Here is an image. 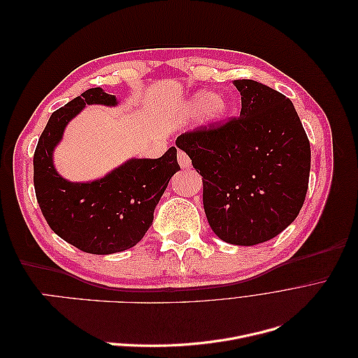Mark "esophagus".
Wrapping results in <instances>:
<instances>
[{
    "label": "esophagus",
    "mask_w": 358,
    "mask_h": 358,
    "mask_svg": "<svg viewBox=\"0 0 358 358\" xmlns=\"http://www.w3.org/2000/svg\"><path fill=\"white\" fill-rule=\"evenodd\" d=\"M178 161H179V166L182 169H191V159L185 152H182V150H179L178 152Z\"/></svg>",
    "instance_id": "esophagus-1"
}]
</instances>
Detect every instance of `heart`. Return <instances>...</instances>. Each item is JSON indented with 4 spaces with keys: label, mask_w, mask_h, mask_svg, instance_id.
Wrapping results in <instances>:
<instances>
[{
    "label": "heart",
    "mask_w": 358,
    "mask_h": 358,
    "mask_svg": "<svg viewBox=\"0 0 358 358\" xmlns=\"http://www.w3.org/2000/svg\"><path fill=\"white\" fill-rule=\"evenodd\" d=\"M188 109L192 112L208 110V113L218 119L225 115L227 112V103L221 99H216L215 94L210 91H200L192 96L191 101L188 103Z\"/></svg>",
    "instance_id": "obj_1"
}]
</instances>
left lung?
<instances>
[{"label": "left lung", "instance_id": "left-lung-1", "mask_svg": "<svg viewBox=\"0 0 358 358\" xmlns=\"http://www.w3.org/2000/svg\"><path fill=\"white\" fill-rule=\"evenodd\" d=\"M239 117L178 137L176 146L203 176V206L221 241L252 246L297 218L310 171V145L284 94L241 79Z\"/></svg>", "mask_w": 358, "mask_h": 358}]
</instances>
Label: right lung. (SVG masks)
<instances>
[{
    "instance_id": "add662e5",
    "label": "right lung",
    "mask_w": 358,
    "mask_h": 358,
    "mask_svg": "<svg viewBox=\"0 0 358 358\" xmlns=\"http://www.w3.org/2000/svg\"><path fill=\"white\" fill-rule=\"evenodd\" d=\"M117 106L115 95L91 88L49 117L34 154L37 201L52 231L83 252H122L143 239L169 180L180 170L171 146L157 158H131L106 176L91 182H70L53 164V150L64 129L85 106Z\"/></svg>"
}]
</instances>
